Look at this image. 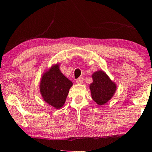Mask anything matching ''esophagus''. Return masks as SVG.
<instances>
[{
  "label": "esophagus",
  "instance_id": "esophagus-1",
  "mask_svg": "<svg viewBox=\"0 0 152 152\" xmlns=\"http://www.w3.org/2000/svg\"><path fill=\"white\" fill-rule=\"evenodd\" d=\"M83 82V78H82V77H80V78H78V79H76V82L77 83H80V84L82 83Z\"/></svg>",
  "mask_w": 152,
  "mask_h": 152
}]
</instances>
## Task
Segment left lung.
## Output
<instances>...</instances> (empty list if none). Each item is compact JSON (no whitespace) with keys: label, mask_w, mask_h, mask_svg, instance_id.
<instances>
[{"label":"left lung","mask_w":152,"mask_h":152,"mask_svg":"<svg viewBox=\"0 0 152 152\" xmlns=\"http://www.w3.org/2000/svg\"><path fill=\"white\" fill-rule=\"evenodd\" d=\"M92 78L93 82L89 87L92 99L99 105L104 104L114 95L116 86L101 70L93 73Z\"/></svg>","instance_id":"8db88e82"}]
</instances>
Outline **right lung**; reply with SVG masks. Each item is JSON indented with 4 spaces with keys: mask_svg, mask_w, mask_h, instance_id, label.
Listing matches in <instances>:
<instances>
[{
    "mask_svg": "<svg viewBox=\"0 0 152 152\" xmlns=\"http://www.w3.org/2000/svg\"><path fill=\"white\" fill-rule=\"evenodd\" d=\"M59 64L51 66L43 74L40 86L42 96L48 104L60 108L65 102L72 82L61 72Z\"/></svg>",
    "mask_w": 152,
    "mask_h": 152,
    "instance_id": "add662e5",
    "label": "right lung"
}]
</instances>
